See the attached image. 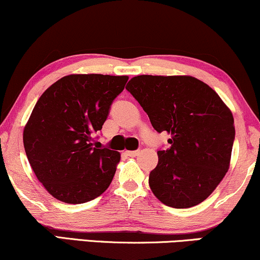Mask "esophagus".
Wrapping results in <instances>:
<instances>
[{"instance_id": "esophagus-1", "label": "esophagus", "mask_w": 260, "mask_h": 260, "mask_svg": "<svg viewBox=\"0 0 260 260\" xmlns=\"http://www.w3.org/2000/svg\"><path fill=\"white\" fill-rule=\"evenodd\" d=\"M124 153L127 154V156H129V157H136L138 153H139V150H137V151H124Z\"/></svg>"}]
</instances>
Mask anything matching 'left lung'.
I'll return each instance as SVG.
<instances>
[{
    "mask_svg": "<svg viewBox=\"0 0 260 260\" xmlns=\"http://www.w3.org/2000/svg\"><path fill=\"white\" fill-rule=\"evenodd\" d=\"M127 91L157 132L170 134L149 176L154 196L166 205H198L222 181L235 139L234 117L209 85L189 75H138Z\"/></svg>",
    "mask_w": 260,
    "mask_h": 260,
    "instance_id": "1",
    "label": "left lung"
}]
</instances>
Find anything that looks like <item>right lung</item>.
Instances as JSON below:
<instances>
[{
    "label": "right lung",
    "instance_id": "right-lung-1",
    "mask_svg": "<svg viewBox=\"0 0 260 260\" xmlns=\"http://www.w3.org/2000/svg\"><path fill=\"white\" fill-rule=\"evenodd\" d=\"M126 75L71 74L44 91L24 129V147L32 169L50 194L83 204L109 187L120 153L93 147Z\"/></svg>",
    "mask_w": 260,
    "mask_h": 260
}]
</instances>
